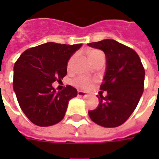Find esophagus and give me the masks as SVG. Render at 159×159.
<instances>
[{"label":"esophagus","mask_w":159,"mask_h":159,"mask_svg":"<svg viewBox=\"0 0 159 159\" xmlns=\"http://www.w3.org/2000/svg\"><path fill=\"white\" fill-rule=\"evenodd\" d=\"M78 95H79V96H83V97H85V96H88V94L85 93V92H83V91H78Z\"/></svg>","instance_id":"esophagus-1"}]
</instances>
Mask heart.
<instances>
[{"instance_id": "obj_1", "label": "heart", "mask_w": 159, "mask_h": 159, "mask_svg": "<svg viewBox=\"0 0 159 159\" xmlns=\"http://www.w3.org/2000/svg\"><path fill=\"white\" fill-rule=\"evenodd\" d=\"M89 57L90 61L92 62V64H94L99 61H102V60H104L105 59V57H104V54L102 52L101 50H97V49H93L91 51H89ZM77 57L76 54L72 55L69 60H68V63H67V69L68 70H70L72 65H73V63L75 61V59ZM73 84L80 88V89H89V87L91 86V80L88 79V78H85V77L80 76L77 77L76 79H74L73 80Z\"/></svg>"}]
</instances>
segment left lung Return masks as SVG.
<instances>
[{
  "label": "left lung",
  "instance_id": "left-lung-1",
  "mask_svg": "<svg viewBox=\"0 0 159 159\" xmlns=\"http://www.w3.org/2000/svg\"><path fill=\"white\" fill-rule=\"evenodd\" d=\"M102 49L106 56V72L100 89L107 95L98 96L99 105L89 115L97 125L117 127L135 110L143 93L145 70L138 54L133 48L114 40L88 44Z\"/></svg>",
  "mask_w": 159,
  "mask_h": 159
}]
</instances>
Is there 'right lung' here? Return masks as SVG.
<instances>
[{
	"label": "right lung",
	"mask_w": 159,
	"mask_h": 159,
	"mask_svg": "<svg viewBox=\"0 0 159 159\" xmlns=\"http://www.w3.org/2000/svg\"><path fill=\"white\" fill-rule=\"evenodd\" d=\"M80 47L48 42L28 48L16 60L13 89L23 112L34 125L49 126L64 119L68 102L78 92L70 85L57 92L52 83L66 76L68 60Z\"/></svg>",
	"instance_id": "add662e5"
}]
</instances>
